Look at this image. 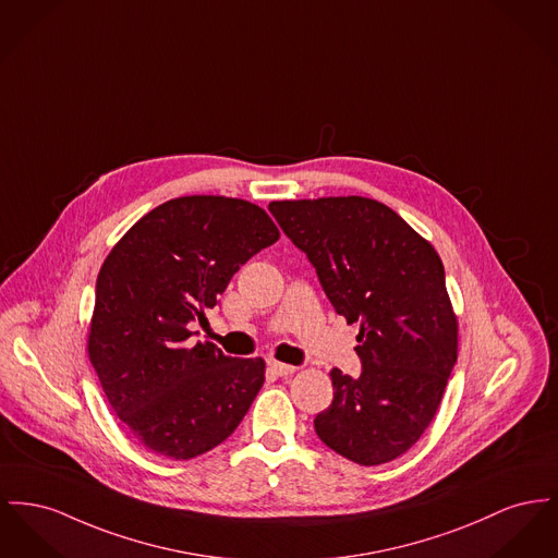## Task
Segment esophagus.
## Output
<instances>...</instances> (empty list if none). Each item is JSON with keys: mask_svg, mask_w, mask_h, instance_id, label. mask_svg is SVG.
<instances>
[{"mask_svg": "<svg viewBox=\"0 0 558 558\" xmlns=\"http://www.w3.org/2000/svg\"><path fill=\"white\" fill-rule=\"evenodd\" d=\"M267 366H269V371H271L274 375H278V377H289V375H293L296 371V366H293V364H284V362L278 361H269L267 362Z\"/></svg>", "mask_w": 558, "mask_h": 558, "instance_id": "1", "label": "esophagus"}]
</instances>
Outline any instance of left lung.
Here are the masks:
<instances>
[{"instance_id":"obj_1","label":"left lung","mask_w":558,"mask_h":558,"mask_svg":"<svg viewBox=\"0 0 558 558\" xmlns=\"http://www.w3.org/2000/svg\"><path fill=\"white\" fill-rule=\"evenodd\" d=\"M271 215L359 323L361 377L332 368L318 438L361 465L407 453L432 424L458 361V316L436 248L390 206L362 196L280 199Z\"/></svg>"}]
</instances>
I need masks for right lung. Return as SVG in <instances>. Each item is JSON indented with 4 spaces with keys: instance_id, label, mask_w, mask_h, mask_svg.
Masks as SVG:
<instances>
[{
    "instance_id": "right-lung-1",
    "label": "right lung",
    "mask_w": 558,
    "mask_h": 558,
    "mask_svg": "<svg viewBox=\"0 0 558 558\" xmlns=\"http://www.w3.org/2000/svg\"><path fill=\"white\" fill-rule=\"evenodd\" d=\"M280 231L262 206L183 196L141 217L100 265L86 352L120 422L156 456L197 458L221 445L265 381L263 359H230L190 325L240 265Z\"/></svg>"
}]
</instances>
